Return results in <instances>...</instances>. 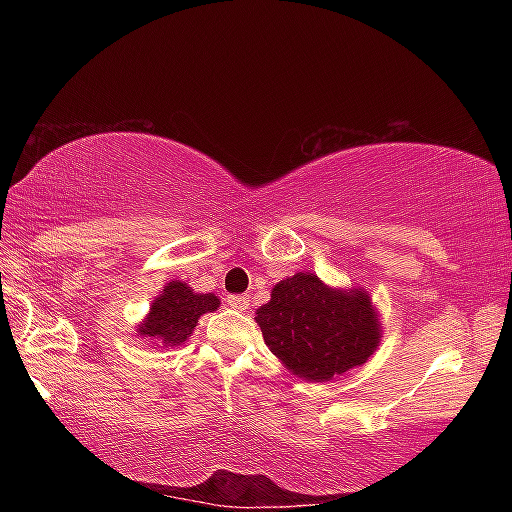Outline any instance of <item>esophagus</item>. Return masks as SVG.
<instances>
[{
	"mask_svg": "<svg viewBox=\"0 0 512 512\" xmlns=\"http://www.w3.org/2000/svg\"><path fill=\"white\" fill-rule=\"evenodd\" d=\"M228 305L232 309H239V311H246L250 305V298L248 296H230L228 298Z\"/></svg>",
	"mask_w": 512,
	"mask_h": 512,
	"instance_id": "esophagus-1",
	"label": "esophagus"
}]
</instances>
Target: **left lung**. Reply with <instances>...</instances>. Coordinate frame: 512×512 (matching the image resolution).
I'll return each instance as SVG.
<instances>
[{
  "mask_svg": "<svg viewBox=\"0 0 512 512\" xmlns=\"http://www.w3.org/2000/svg\"><path fill=\"white\" fill-rule=\"evenodd\" d=\"M255 320L275 357L309 381H329L361 366L379 343L377 314L366 293L329 289L314 273L277 282Z\"/></svg>",
  "mask_w": 512,
  "mask_h": 512,
  "instance_id": "left-lung-1",
  "label": "left lung"
}]
</instances>
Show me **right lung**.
I'll return each mask as SVG.
<instances>
[{"mask_svg": "<svg viewBox=\"0 0 512 512\" xmlns=\"http://www.w3.org/2000/svg\"><path fill=\"white\" fill-rule=\"evenodd\" d=\"M216 307L219 298L212 293H194L183 282H169L140 325V336H151L162 345H180L194 332L198 318Z\"/></svg>", "mask_w": 512, "mask_h": 512, "instance_id": "1", "label": "right lung"}]
</instances>
